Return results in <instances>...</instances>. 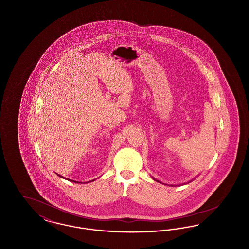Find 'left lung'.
<instances>
[{"mask_svg": "<svg viewBox=\"0 0 249 249\" xmlns=\"http://www.w3.org/2000/svg\"><path fill=\"white\" fill-rule=\"evenodd\" d=\"M153 179H154V178H153ZM156 181H158V180H156ZM158 182H160V181H158Z\"/></svg>", "mask_w": 249, "mask_h": 249, "instance_id": "8db88e82", "label": "left lung"}]
</instances>
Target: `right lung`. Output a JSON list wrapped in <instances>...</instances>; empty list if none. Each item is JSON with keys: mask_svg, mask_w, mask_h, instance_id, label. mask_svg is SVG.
Listing matches in <instances>:
<instances>
[{"mask_svg": "<svg viewBox=\"0 0 249 249\" xmlns=\"http://www.w3.org/2000/svg\"><path fill=\"white\" fill-rule=\"evenodd\" d=\"M59 177H60V176H59ZM60 178H64V179H66V178H63V177H60ZM68 180H69V179H68ZM69 181H71V180H69ZM71 181H72V182H74V183H78V182H76V181H73V180H71ZM92 181H93V180H92Z\"/></svg>", "mask_w": 249, "mask_h": 249, "instance_id": "right-lung-1", "label": "right lung"}]
</instances>
